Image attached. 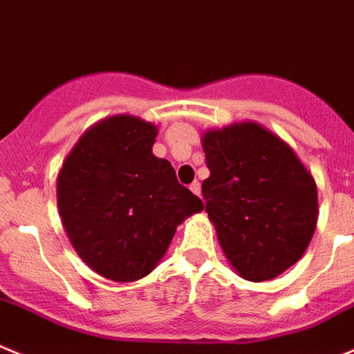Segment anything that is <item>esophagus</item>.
Wrapping results in <instances>:
<instances>
[{"instance_id": "esophagus-1", "label": "esophagus", "mask_w": 354, "mask_h": 354, "mask_svg": "<svg viewBox=\"0 0 354 354\" xmlns=\"http://www.w3.org/2000/svg\"><path fill=\"white\" fill-rule=\"evenodd\" d=\"M189 189L193 191L194 194H198V196H200V194H201V184L198 183V180H194V183L189 184Z\"/></svg>"}]
</instances>
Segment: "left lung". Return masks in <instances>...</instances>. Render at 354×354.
I'll return each mask as SVG.
<instances>
[{
  "label": "left lung",
  "instance_id": "1",
  "mask_svg": "<svg viewBox=\"0 0 354 354\" xmlns=\"http://www.w3.org/2000/svg\"><path fill=\"white\" fill-rule=\"evenodd\" d=\"M205 212L233 268L250 281L272 280L302 257L318 218L313 175L280 137L257 123L203 136Z\"/></svg>",
  "mask_w": 354,
  "mask_h": 354
}]
</instances>
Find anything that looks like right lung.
I'll use <instances>...</instances> for the list:
<instances>
[{
	"instance_id": "1",
	"label": "right lung",
	"mask_w": 354,
	"mask_h": 354,
	"mask_svg": "<svg viewBox=\"0 0 354 354\" xmlns=\"http://www.w3.org/2000/svg\"><path fill=\"white\" fill-rule=\"evenodd\" d=\"M156 127L136 116L107 118L80 139L57 183L64 230L86 266L113 281L153 271L177 225L203 201L153 154Z\"/></svg>"
}]
</instances>
